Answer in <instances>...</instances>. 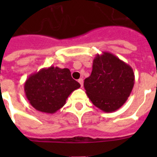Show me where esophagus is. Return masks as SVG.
<instances>
[{"label":"esophagus","instance_id":"34e87169","mask_svg":"<svg viewBox=\"0 0 157 157\" xmlns=\"http://www.w3.org/2000/svg\"><path fill=\"white\" fill-rule=\"evenodd\" d=\"M78 82L80 83L81 86L82 87V86H83V79H82V78H79V79H78Z\"/></svg>","mask_w":157,"mask_h":157}]
</instances>
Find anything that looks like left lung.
Returning <instances> with one entry per match:
<instances>
[{
  "label": "left lung",
  "mask_w": 157,
  "mask_h": 157,
  "mask_svg": "<svg viewBox=\"0 0 157 157\" xmlns=\"http://www.w3.org/2000/svg\"><path fill=\"white\" fill-rule=\"evenodd\" d=\"M134 85L132 67L109 52L96 55L91 75L84 80L88 98L105 112H115L123 106Z\"/></svg>",
  "instance_id": "left-lung-1"
}]
</instances>
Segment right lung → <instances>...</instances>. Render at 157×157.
<instances>
[{"label":"right lung","mask_w":157,"mask_h":157,"mask_svg":"<svg viewBox=\"0 0 157 157\" xmlns=\"http://www.w3.org/2000/svg\"><path fill=\"white\" fill-rule=\"evenodd\" d=\"M81 86L68 68L51 66L31 74L24 83L26 97L36 110L53 114L66 103L71 94Z\"/></svg>","instance_id":"1"}]
</instances>
